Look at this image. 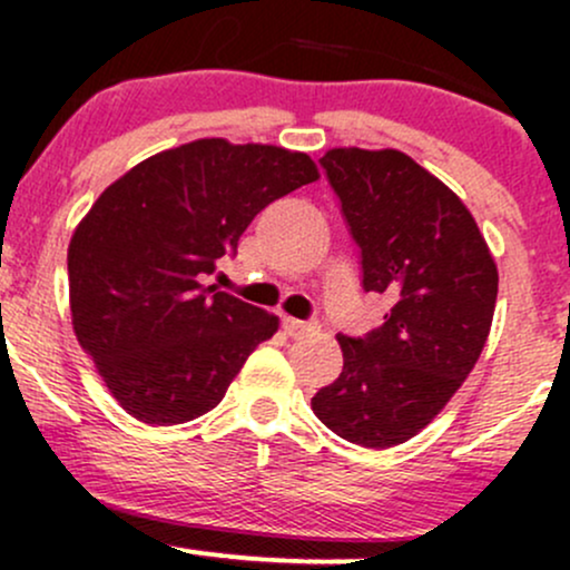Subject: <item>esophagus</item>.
Masks as SVG:
<instances>
[{"instance_id": "esophagus-1", "label": "esophagus", "mask_w": 570, "mask_h": 570, "mask_svg": "<svg viewBox=\"0 0 570 570\" xmlns=\"http://www.w3.org/2000/svg\"><path fill=\"white\" fill-rule=\"evenodd\" d=\"M284 332L289 337H303L307 332H316L318 330V322H303V318H292V316H284Z\"/></svg>"}]
</instances>
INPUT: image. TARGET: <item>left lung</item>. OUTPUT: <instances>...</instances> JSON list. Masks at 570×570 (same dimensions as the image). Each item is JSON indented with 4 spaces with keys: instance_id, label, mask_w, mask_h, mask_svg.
<instances>
[{
    "instance_id": "obj_1",
    "label": "left lung",
    "mask_w": 570,
    "mask_h": 570,
    "mask_svg": "<svg viewBox=\"0 0 570 570\" xmlns=\"http://www.w3.org/2000/svg\"><path fill=\"white\" fill-rule=\"evenodd\" d=\"M318 166L358 246L364 292L389 294L394 307L367 335H337L343 372L311 404L343 440L394 448L474 370L499 271L461 198L404 153L330 149Z\"/></svg>"
}]
</instances>
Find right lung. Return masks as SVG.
Masks as SVG:
<instances>
[{"label":"right lung","mask_w":570,"mask_h":570,"mask_svg":"<svg viewBox=\"0 0 570 570\" xmlns=\"http://www.w3.org/2000/svg\"><path fill=\"white\" fill-rule=\"evenodd\" d=\"M316 179L303 153L200 139L104 189L69 244L71 324L128 415L174 426L222 402L278 318L206 278L265 206Z\"/></svg>","instance_id":"1"}]
</instances>
